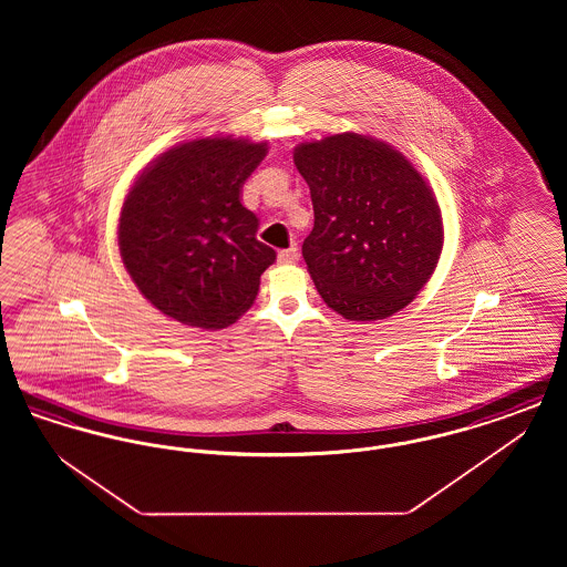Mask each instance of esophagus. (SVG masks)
Returning a JSON list of instances; mask_svg holds the SVG:
<instances>
[{
    "label": "esophagus",
    "mask_w": 567,
    "mask_h": 567,
    "mask_svg": "<svg viewBox=\"0 0 567 567\" xmlns=\"http://www.w3.org/2000/svg\"><path fill=\"white\" fill-rule=\"evenodd\" d=\"M297 257H299L297 246H291V248L280 250V252H278V261H280V264H296Z\"/></svg>",
    "instance_id": "1"
}]
</instances>
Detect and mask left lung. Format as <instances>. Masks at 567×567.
<instances>
[{"label": "left lung", "mask_w": 567, "mask_h": 567, "mask_svg": "<svg viewBox=\"0 0 567 567\" xmlns=\"http://www.w3.org/2000/svg\"><path fill=\"white\" fill-rule=\"evenodd\" d=\"M293 162L315 206L301 255L324 303L349 321L402 310L432 278L444 240L425 178L389 144L351 132L299 144Z\"/></svg>", "instance_id": "left-lung-1"}]
</instances>
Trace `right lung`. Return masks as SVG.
<instances>
[{"mask_svg": "<svg viewBox=\"0 0 567 567\" xmlns=\"http://www.w3.org/2000/svg\"><path fill=\"white\" fill-rule=\"evenodd\" d=\"M268 144L199 137L151 163L125 197L118 248L135 287L178 323L223 329L259 291L276 252L240 190Z\"/></svg>", "mask_w": 567, "mask_h": 567, "instance_id": "1", "label": "right lung"}]
</instances>
